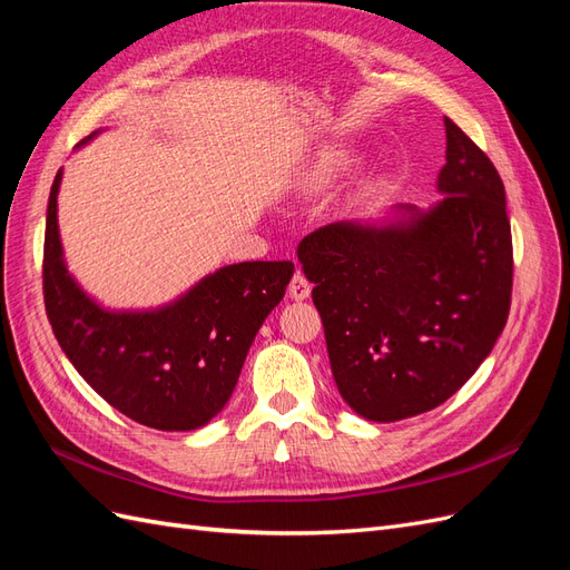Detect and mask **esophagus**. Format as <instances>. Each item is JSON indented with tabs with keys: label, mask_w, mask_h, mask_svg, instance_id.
I'll return each instance as SVG.
<instances>
[{
	"label": "esophagus",
	"mask_w": 570,
	"mask_h": 570,
	"mask_svg": "<svg viewBox=\"0 0 570 570\" xmlns=\"http://www.w3.org/2000/svg\"><path fill=\"white\" fill-rule=\"evenodd\" d=\"M287 292H289V297L295 299V302H302V299H306L308 295H312V285H308V281L304 278V273H295L292 275V281H289V287H287Z\"/></svg>",
	"instance_id": "obj_1"
}]
</instances>
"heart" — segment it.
<instances>
[{"mask_svg": "<svg viewBox=\"0 0 570 570\" xmlns=\"http://www.w3.org/2000/svg\"><path fill=\"white\" fill-rule=\"evenodd\" d=\"M340 166H342V161H337V159H331V161H323V164H318V168L314 170V176H312V183H314V185H325V183H331V180L335 178L337 170H340Z\"/></svg>", "mask_w": 570, "mask_h": 570, "instance_id": "b5f03b06", "label": "heart"}]
</instances>
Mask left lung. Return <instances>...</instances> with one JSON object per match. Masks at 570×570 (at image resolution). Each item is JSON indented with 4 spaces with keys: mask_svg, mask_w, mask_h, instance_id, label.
I'll use <instances>...</instances> for the list:
<instances>
[{
    "mask_svg": "<svg viewBox=\"0 0 570 570\" xmlns=\"http://www.w3.org/2000/svg\"><path fill=\"white\" fill-rule=\"evenodd\" d=\"M444 132L435 206H396L402 218L385 226L331 223L297 247L342 400L377 423L450 400L509 318L504 183L454 120L444 118Z\"/></svg>",
    "mask_w": 570,
    "mask_h": 570,
    "instance_id": "1",
    "label": "left lung"
}]
</instances>
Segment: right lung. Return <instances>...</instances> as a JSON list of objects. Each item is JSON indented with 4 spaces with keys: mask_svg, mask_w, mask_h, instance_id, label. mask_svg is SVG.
<instances>
[{
    "mask_svg": "<svg viewBox=\"0 0 570 570\" xmlns=\"http://www.w3.org/2000/svg\"><path fill=\"white\" fill-rule=\"evenodd\" d=\"M59 185L61 170L47 204L42 289L63 354L124 416L170 433L206 425L230 400L258 327L285 297L295 264L223 266L174 304L154 312H107L66 268Z\"/></svg>",
    "mask_w": 570,
    "mask_h": 570,
    "instance_id": "add662e5",
    "label": "right lung"
}]
</instances>
